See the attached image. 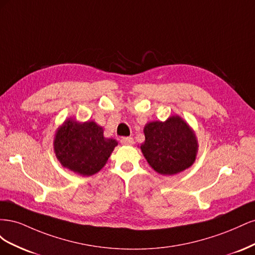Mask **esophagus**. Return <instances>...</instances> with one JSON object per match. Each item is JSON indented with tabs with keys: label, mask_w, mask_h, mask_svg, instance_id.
<instances>
[{
	"label": "esophagus",
	"mask_w": 255,
	"mask_h": 255,
	"mask_svg": "<svg viewBox=\"0 0 255 255\" xmlns=\"http://www.w3.org/2000/svg\"><path fill=\"white\" fill-rule=\"evenodd\" d=\"M120 142L123 145H132L134 143V139L132 137H122Z\"/></svg>",
	"instance_id": "obj_1"
}]
</instances>
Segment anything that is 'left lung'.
<instances>
[{"mask_svg": "<svg viewBox=\"0 0 255 255\" xmlns=\"http://www.w3.org/2000/svg\"><path fill=\"white\" fill-rule=\"evenodd\" d=\"M143 133L145 140L140 149L156 172L172 175L194 164L198 149L196 136L179 116L165 122H150Z\"/></svg>", "mask_w": 255, "mask_h": 255, "instance_id": "1", "label": "left lung"}]
</instances>
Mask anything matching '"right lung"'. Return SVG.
<instances>
[{
  "mask_svg": "<svg viewBox=\"0 0 255 255\" xmlns=\"http://www.w3.org/2000/svg\"><path fill=\"white\" fill-rule=\"evenodd\" d=\"M117 144L113 138H105L103 128L94 121L68 120L57 130L54 150L64 167L82 175H92L101 170Z\"/></svg>",
  "mask_w": 255,
  "mask_h": 255,
  "instance_id": "add662e5",
  "label": "right lung"
}]
</instances>
